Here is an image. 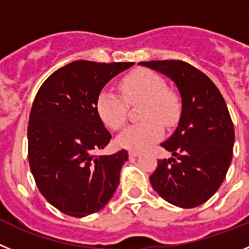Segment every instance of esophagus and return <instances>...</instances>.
<instances>
[{
	"label": "esophagus",
	"mask_w": 249,
	"mask_h": 249,
	"mask_svg": "<svg viewBox=\"0 0 249 249\" xmlns=\"http://www.w3.org/2000/svg\"><path fill=\"white\" fill-rule=\"evenodd\" d=\"M139 155H140V152H138V151H129V156H130V158H138Z\"/></svg>",
	"instance_id": "esophagus-1"
}]
</instances>
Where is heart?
Returning a JSON list of instances; mask_svg holds the SVG:
<instances>
[{
    "instance_id": "heart-1",
    "label": "heart",
    "mask_w": 249,
    "mask_h": 249,
    "mask_svg": "<svg viewBox=\"0 0 249 249\" xmlns=\"http://www.w3.org/2000/svg\"><path fill=\"white\" fill-rule=\"evenodd\" d=\"M123 98L109 89H103L95 100V110L105 126L119 130L126 122L127 104L142 102L141 119L145 122L129 126L118 136L120 147L144 151L162 136L163 125H172L178 116V100L166 89V83L149 69H138L120 82Z\"/></svg>"
}]
</instances>
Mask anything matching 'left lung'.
Returning a JSON list of instances; mask_svg holds the SVG:
<instances>
[{
	"mask_svg": "<svg viewBox=\"0 0 249 249\" xmlns=\"http://www.w3.org/2000/svg\"><path fill=\"white\" fill-rule=\"evenodd\" d=\"M139 66L170 78L181 97L178 127L161 144L172 158L158 160L150 176L152 189L178 207L202 205L219 189L233 155L234 129L222 94L207 75L182 60Z\"/></svg>",
	"mask_w": 249,
	"mask_h": 249,
	"instance_id": "1",
	"label": "left lung"
}]
</instances>
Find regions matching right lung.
Listing matches in <instances>:
<instances>
[{
	"label": "right lung",
	"mask_w": 249,
	"mask_h": 249,
	"mask_svg": "<svg viewBox=\"0 0 249 249\" xmlns=\"http://www.w3.org/2000/svg\"><path fill=\"white\" fill-rule=\"evenodd\" d=\"M129 63L75 60L49 75L38 90L28 123V160L38 190L60 212L86 217L109 202L127 151L94 155L111 135L95 110L105 84Z\"/></svg>",
	"instance_id": "right-lung-1"
}]
</instances>
